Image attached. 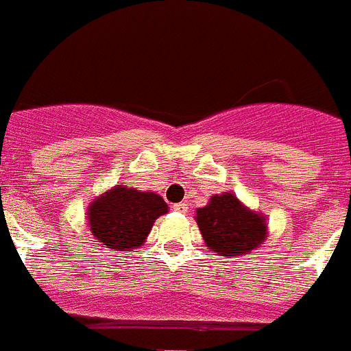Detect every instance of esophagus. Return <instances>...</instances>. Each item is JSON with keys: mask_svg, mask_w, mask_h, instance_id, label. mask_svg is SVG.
I'll return each instance as SVG.
<instances>
[{"mask_svg": "<svg viewBox=\"0 0 351 351\" xmlns=\"http://www.w3.org/2000/svg\"><path fill=\"white\" fill-rule=\"evenodd\" d=\"M172 209H173V210H178V213H188V204H186V202L173 204Z\"/></svg>", "mask_w": 351, "mask_h": 351, "instance_id": "esophagus-1", "label": "esophagus"}]
</instances>
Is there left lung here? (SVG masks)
<instances>
[{
	"label": "left lung",
	"mask_w": 351,
	"mask_h": 351,
	"mask_svg": "<svg viewBox=\"0 0 351 351\" xmlns=\"http://www.w3.org/2000/svg\"><path fill=\"white\" fill-rule=\"evenodd\" d=\"M195 219L209 250L219 256L247 255L267 239L265 216L247 209L234 193L210 197Z\"/></svg>",
	"instance_id": "1"
}]
</instances>
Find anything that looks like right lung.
<instances>
[{
    "label": "right lung",
    "mask_w": 351,
    "mask_h": 351,
    "mask_svg": "<svg viewBox=\"0 0 351 351\" xmlns=\"http://www.w3.org/2000/svg\"><path fill=\"white\" fill-rule=\"evenodd\" d=\"M167 213L160 195L117 184L89 204V230L104 247L130 251L145 243L153 223Z\"/></svg>",
    "instance_id": "add662e5"
}]
</instances>
